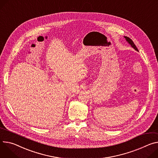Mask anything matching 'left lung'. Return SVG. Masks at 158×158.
<instances>
[{"label":"left lung","instance_id":"1","mask_svg":"<svg viewBox=\"0 0 158 158\" xmlns=\"http://www.w3.org/2000/svg\"><path fill=\"white\" fill-rule=\"evenodd\" d=\"M125 38L126 39V40L128 42V44H130L135 50H137V51H138V49H137V48L136 47V46H135V45L134 44V43L133 42V41L130 38H128V37H127V36H125Z\"/></svg>","mask_w":158,"mask_h":158}]
</instances>
